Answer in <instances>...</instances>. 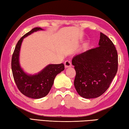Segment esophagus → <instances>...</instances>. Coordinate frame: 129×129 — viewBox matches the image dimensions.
Segmentation results:
<instances>
[{
	"label": "esophagus",
	"mask_w": 129,
	"mask_h": 129,
	"mask_svg": "<svg viewBox=\"0 0 129 129\" xmlns=\"http://www.w3.org/2000/svg\"><path fill=\"white\" fill-rule=\"evenodd\" d=\"M64 65H65V67L66 68H69V67H72L71 62L70 61H69V60L65 61V62H64Z\"/></svg>",
	"instance_id": "1"
}]
</instances>
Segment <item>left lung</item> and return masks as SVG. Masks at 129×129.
I'll return each instance as SVG.
<instances>
[{"instance_id":"obj_1","label":"left lung","mask_w":129,"mask_h":129,"mask_svg":"<svg viewBox=\"0 0 129 129\" xmlns=\"http://www.w3.org/2000/svg\"><path fill=\"white\" fill-rule=\"evenodd\" d=\"M99 47L73 57L76 77L74 85L80 96L94 99L109 88L118 70V54L114 44L100 33Z\"/></svg>"}]
</instances>
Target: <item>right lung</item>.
<instances>
[{
    "mask_svg": "<svg viewBox=\"0 0 129 129\" xmlns=\"http://www.w3.org/2000/svg\"><path fill=\"white\" fill-rule=\"evenodd\" d=\"M39 30L43 29L40 27L34 28L21 37L15 47L11 60L13 77L17 88L23 94L34 99L46 96L53 85L56 75L64 70V65L62 63L48 65L40 72L35 75H27L21 68L19 57L23 39Z\"/></svg>",
    "mask_w": 129,
    "mask_h": 129,
    "instance_id": "1",
    "label": "right lung"
}]
</instances>
